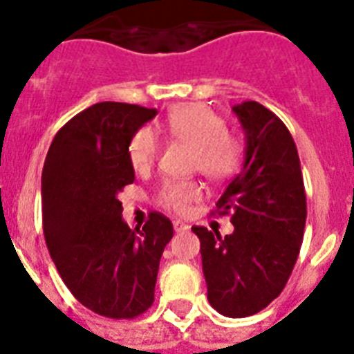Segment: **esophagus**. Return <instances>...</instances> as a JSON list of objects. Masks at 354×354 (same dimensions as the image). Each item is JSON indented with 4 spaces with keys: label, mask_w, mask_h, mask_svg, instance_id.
Masks as SVG:
<instances>
[{
    "label": "esophagus",
    "mask_w": 354,
    "mask_h": 354,
    "mask_svg": "<svg viewBox=\"0 0 354 354\" xmlns=\"http://www.w3.org/2000/svg\"><path fill=\"white\" fill-rule=\"evenodd\" d=\"M174 232H178V234H180V232H185V230H189V225H185V223H182V221H174Z\"/></svg>",
    "instance_id": "esophagus-1"
}]
</instances>
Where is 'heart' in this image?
Instances as JSON below:
<instances>
[{
    "label": "heart",
    "instance_id": "b5f03b06",
    "mask_svg": "<svg viewBox=\"0 0 354 354\" xmlns=\"http://www.w3.org/2000/svg\"><path fill=\"white\" fill-rule=\"evenodd\" d=\"M165 131L171 139L193 147V171H198L212 182H225L241 167V141L225 129L223 117L207 105L182 104L172 107L167 115ZM158 153L159 141L152 129L142 128L131 137L128 156L135 172L145 174L150 171ZM201 196V185L193 180H167L158 189L156 202L169 212L183 213Z\"/></svg>",
    "mask_w": 354,
    "mask_h": 354
}]
</instances>
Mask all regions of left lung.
Listing matches in <instances>:
<instances>
[{
    "label": "left lung",
    "mask_w": 354,
    "mask_h": 354,
    "mask_svg": "<svg viewBox=\"0 0 354 354\" xmlns=\"http://www.w3.org/2000/svg\"><path fill=\"white\" fill-rule=\"evenodd\" d=\"M247 137L245 163L217 201L234 232L221 237L193 226L201 239L207 301L226 317L258 314L288 284L306 225L301 161L293 137L258 102L232 107Z\"/></svg>",
    "instance_id": "1"
}]
</instances>
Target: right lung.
Listing matches in <instances>:
<instances>
[{
	"label": "right lung",
	"mask_w": 354,
	"mask_h": 354,
	"mask_svg": "<svg viewBox=\"0 0 354 354\" xmlns=\"http://www.w3.org/2000/svg\"><path fill=\"white\" fill-rule=\"evenodd\" d=\"M156 109L100 102L53 137L42 169V228L72 295L94 314L133 319L153 303L161 254L172 223L152 212L131 230L117 195L133 183L128 147Z\"/></svg>",
	"instance_id": "add662e5"
}]
</instances>
